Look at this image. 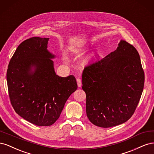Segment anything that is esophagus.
Masks as SVG:
<instances>
[{
  "label": "esophagus",
  "mask_w": 154,
  "mask_h": 154,
  "mask_svg": "<svg viewBox=\"0 0 154 154\" xmlns=\"http://www.w3.org/2000/svg\"><path fill=\"white\" fill-rule=\"evenodd\" d=\"M76 82H77V84H78V87H80L82 86V81H81V79L77 78Z\"/></svg>",
  "instance_id": "esophagus-1"
}]
</instances>
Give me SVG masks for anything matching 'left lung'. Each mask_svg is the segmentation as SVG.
Listing matches in <instances>:
<instances>
[{
	"label": "left lung",
	"mask_w": 154,
	"mask_h": 154,
	"mask_svg": "<svg viewBox=\"0 0 154 154\" xmlns=\"http://www.w3.org/2000/svg\"><path fill=\"white\" fill-rule=\"evenodd\" d=\"M144 83L137 51L121 40L114 52L83 69L82 88L86 93L88 119L103 128L126 122L136 109Z\"/></svg>",
	"instance_id": "8db88e82"
}]
</instances>
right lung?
I'll return each instance as SVG.
<instances>
[{
  "instance_id": "1",
  "label": "right lung",
  "mask_w": 154,
  "mask_h": 154,
  "mask_svg": "<svg viewBox=\"0 0 154 154\" xmlns=\"http://www.w3.org/2000/svg\"><path fill=\"white\" fill-rule=\"evenodd\" d=\"M49 39L32 37L22 42L7 70L12 106L22 118L37 126L54 123L69 97L78 88L73 75L56 74L51 59L54 56L47 49Z\"/></svg>"
}]
</instances>
